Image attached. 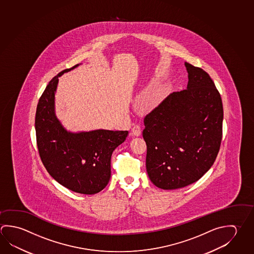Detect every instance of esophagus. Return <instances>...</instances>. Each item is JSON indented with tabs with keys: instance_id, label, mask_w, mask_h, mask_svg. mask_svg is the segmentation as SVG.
<instances>
[{
	"instance_id": "esophagus-1",
	"label": "esophagus",
	"mask_w": 254,
	"mask_h": 254,
	"mask_svg": "<svg viewBox=\"0 0 254 254\" xmlns=\"http://www.w3.org/2000/svg\"><path fill=\"white\" fill-rule=\"evenodd\" d=\"M132 133H133V135H135V136H139L141 133H142V129H141V127L139 125H134L133 127V128H132Z\"/></svg>"
}]
</instances>
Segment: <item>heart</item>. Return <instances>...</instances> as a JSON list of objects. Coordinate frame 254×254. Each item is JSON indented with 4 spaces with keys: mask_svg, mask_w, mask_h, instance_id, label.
<instances>
[{
    "mask_svg": "<svg viewBox=\"0 0 254 254\" xmlns=\"http://www.w3.org/2000/svg\"><path fill=\"white\" fill-rule=\"evenodd\" d=\"M158 102V96L156 94H147L143 98V103L146 107L154 105Z\"/></svg>",
    "mask_w": 254,
    "mask_h": 254,
    "instance_id": "1",
    "label": "heart"
}]
</instances>
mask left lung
<instances>
[{
	"label": "left lung",
	"instance_id": "1",
	"mask_svg": "<svg viewBox=\"0 0 254 254\" xmlns=\"http://www.w3.org/2000/svg\"><path fill=\"white\" fill-rule=\"evenodd\" d=\"M185 66L187 89L169 94L143 120L147 173L165 190L199 180L213 165L222 139L219 92L202 68Z\"/></svg>",
	"mask_w": 254,
	"mask_h": 254
}]
</instances>
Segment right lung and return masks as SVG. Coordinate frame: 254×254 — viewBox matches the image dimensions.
I'll return each mask as SVG.
<instances>
[{"label":"right lung","instance_id":"1","mask_svg":"<svg viewBox=\"0 0 254 254\" xmlns=\"http://www.w3.org/2000/svg\"><path fill=\"white\" fill-rule=\"evenodd\" d=\"M77 66L54 76L39 99L36 143L43 164L57 182L78 193L94 194L110 181L112 152L125 142L128 132L98 129L71 133L63 127L54 112L55 91L59 76Z\"/></svg>","mask_w":254,"mask_h":254}]
</instances>
